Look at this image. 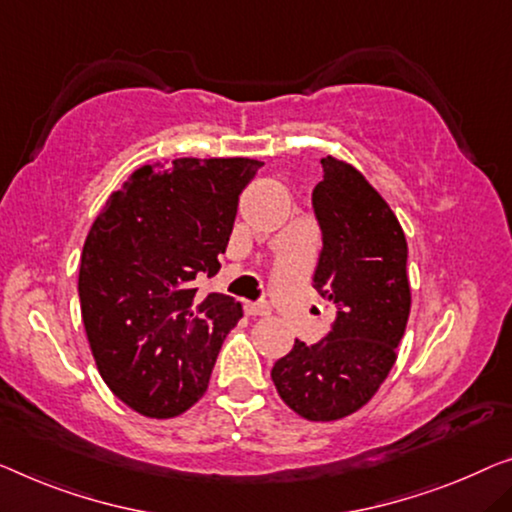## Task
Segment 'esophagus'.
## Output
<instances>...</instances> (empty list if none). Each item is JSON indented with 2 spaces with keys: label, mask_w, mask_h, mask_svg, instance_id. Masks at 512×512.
<instances>
[{
  "label": "esophagus",
  "mask_w": 512,
  "mask_h": 512,
  "mask_svg": "<svg viewBox=\"0 0 512 512\" xmlns=\"http://www.w3.org/2000/svg\"><path fill=\"white\" fill-rule=\"evenodd\" d=\"M246 312L250 317H262V315H269L271 305L266 301H246Z\"/></svg>",
  "instance_id": "obj_1"
}]
</instances>
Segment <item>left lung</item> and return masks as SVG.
I'll use <instances>...</instances> for the list:
<instances>
[{
    "instance_id": "obj_1",
    "label": "left lung",
    "mask_w": 512,
    "mask_h": 512,
    "mask_svg": "<svg viewBox=\"0 0 512 512\" xmlns=\"http://www.w3.org/2000/svg\"><path fill=\"white\" fill-rule=\"evenodd\" d=\"M312 190L322 253L312 287L335 317L317 345L294 342L271 379L280 398L308 421H338L377 393L407 329L411 292L407 239L391 207L349 163L322 158Z\"/></svg>"
}]
</instances>
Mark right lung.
Returning a JSON list of instances; mask_svg holds the SVG:
<instances>
[{"label":"right lung","instance_id":"add662e5","mask_svg":"<svg viewBox=\"0 0 512 512\" xmlns=\"http://www.w3.org/2000/svg\"><path fill=\"white\" fill-rule=\"evenodd\" d=\"M262 165L253 158L144 165L91 225L78 278L82 322L103 381L137 414L179 416L207 391L243 308L218 292L197 301L193 280L218 273L239 195Z\"/></svg>","mask_w":512,"mask_h":512}]
</instances>
